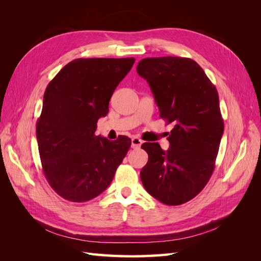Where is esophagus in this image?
Segmentation results:
<instances>
[{"mask_svg": "<svg viewBox=\"0 0 261 261\" xmlns=\"http://www.w3.org/2000/svg\"><path fill=\"white\" fill-rule=\"evenodd\" d=\"M141 144H143V140L137 138V137H134L132 138V148L133 149H139Z\"/></svg>", "mask_w": 261, "mask_h": 261, "instance_id": "1", "label": "esophagus"}]
</instances>
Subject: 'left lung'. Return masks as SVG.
<instances>
[{
	"mask_svg": "<svg viewBox=\"0 0 261 261\" xmlns=\"http://www.w3.org/2000/svg\"><path fill=\"white\" fill-rule=\"evenodd\" d=\"M137 73L151 88L160 116L174 124L168 151L156 143L141 145L148 162L140 178L153 198L178 206L198 195L215 170L224 130L219 94L203 69L188 58H147L138 63Z\"/></svg>",
	"mask_w": 261,
	"mask_h": 261,
	"instance_id": "1",
	"label": "left lung"
}]
</instances>
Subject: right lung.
<instances>
[{"label": "right lung", "instance_id": "1", "mask_svg": "<svg viewBox=\"0 0 261 261\" xmlns=\"http://www.w3.org/2000/svg\"><path fill=\"white\" fill-rule=\"evenodd\" d=\"M135 59H76L49 83L36 126L44 176L53 191L73 202L103 193L132 141L96 136L97 123Z\"/></svg>", "mask_w": 261, "mask_h": 261}]
</instances>
